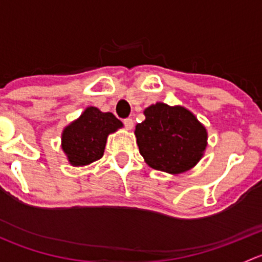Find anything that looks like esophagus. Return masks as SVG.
<instances>
[{"instance_id":"34e87169","label":"esophagus","mask_w":262,"mask_h":262,"mask_svg":"<svg viewBox=\"0 0 262 262\" xmlns=\"http://www.w3.org/2000/svg\"><path fill=\"white\" fill-rule=\"evenodd\" d=\"M123 123H124V126H125V128L128 129V130H130V129H133V125H134V121H133V119H130V118H126V119H124V120H123Z\"/></svg>"}]
</instances>
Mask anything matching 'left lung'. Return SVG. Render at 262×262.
Here are the masks:
<instances>
[{"label":"left lung","mask_w":262,"mask_h":262,"mask_svg":"<svg viewBox=\"0 0 262 262\" xmlns=\"http://www.w3.org/2000/svg\"><path fill=\"white\" fill-rule=\"evenodd\" d=\"M144 115L146 119L137 124L134 134L149 167L178 175L202 160L208 133L191 112L157 102L148 106Z\"/></svg>","instance_id":"8db88e82"}]
</instances>
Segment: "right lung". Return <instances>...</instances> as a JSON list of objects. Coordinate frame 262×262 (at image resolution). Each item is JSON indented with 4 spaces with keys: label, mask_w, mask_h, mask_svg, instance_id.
<instances>
[{
    "label": "right lung",
    "mask_w": 262,
    "mask_h": 262,
    "mask_svg": "<svg viewBox=\"0 0 262 262\" xmlns=\"http://www.w3.org/2000/svg\"><path fill=\"white\" fill-rule=\"evenodd\" d=\"M123 126L112 113L90 106L62 133V149L72 166H86L104 155L107 136Z\"/></svg>",
    "instance_id": "1"
}]
</instances>
